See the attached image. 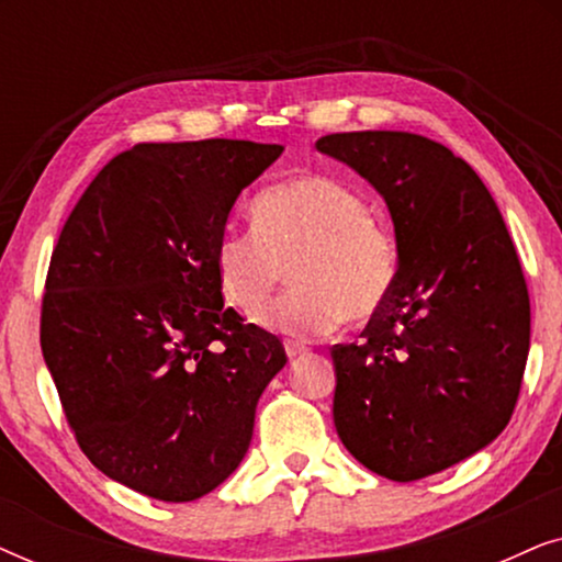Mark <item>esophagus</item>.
<instances>
[{
    "instance_id": "34e87169",
    "label": "esophagus",
    "mask_w": 562,
    "mask_h": 562,
    "mask_svg": "<svg viewBox=\"0 0 562 562\" xmlns=\"http://www.w3.org/2000/svg\"><path fill=\"white\" fill-rule=\"evenodd\" d=\"M283 348H286V356L294 360L296 356H302V352H306V345H302V342H296V340H286L283 342Z\"/></svg>"
}]
</instances>
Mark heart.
<instances>
[{
  "mask_svg": "<svg viewBox=\"0 0 562 562\" xmlns=\"http://www.w3.org/2000/svg\"><path fill=\"white\" fill-rule=\"evenodd\" d=\"M252 225L225 229L214 248L222 294L245 317L266 310L286 273L296 286L263 314L281 333L366 325L394 296L396 237L350 183L322 173L276 183L252 204Z\"/></svg>",
  "mask_w": 562,
  "mask_h": 562,
  "instance_id": "1",
  "label": "heart"
}]
</instances>
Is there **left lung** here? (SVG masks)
Wrapping results in <instances>:
<instances>
[{"mask_svg":"<svg viewBox=\"0 0 562 562\" xmlns=\"http://www.w3.org/2000/svg\"><path fill=\"white\" fill-rule=\"evenodd\" d=\"M386 202L398 281L358 342L333 345L337 435L368 471L417 481L471 458L509 425L529 352V294L479 173L414 133L317 140Z\"/></svg>","mask_w":562,"mask_h":562,"instance_id":"left-lung-1","label":"left lung"}]
</instances>
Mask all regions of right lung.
Wrapping results in <instances>:
<instances>
[{"mask_svg":"<svg viewBox=\"0 0 562 562\" xmlns=\"http://www.w3.org/2000/svg\"><path fill=\"white\" fill-rule=\"evenodd\" d=\"M283 153L250 140L140 143L114 156L53 248L41 348L91 463L158 502H194L248 452L281 340L222 302L229 210Z\"/></svg>","mask_w":562,"mask_h":562,"instance_id":"right-lung-1","label":"right lung"}]
</instances>
